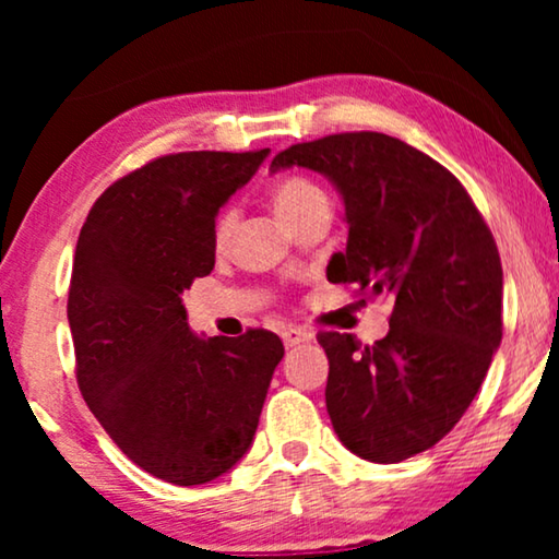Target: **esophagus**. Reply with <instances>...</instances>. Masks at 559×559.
<instances>
[{
  "mask_svg": "<svg viewBox=\"0 0 559 559\" xmlns=\"http://www.w3.org/2000/svg\"><path fill=\"white\" fill-rule=\"evenodd\" d=\"M312 338H316V335H312V333L308 331V328H295V325H289V328H285V331H282V341H285L287 348L300 346V343H310Z\"/></svg>",
  "mask_w": 559,
  "mask_h": 559,
  "instance_id": "obj_1",
  "label": "esophagus"
}]
</instances>
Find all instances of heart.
Instances as JSON below:
<instances>
[{
	"instance_id": "heart-1",
	"label": "heart",
	"mask_w": 559,
	"mask_h": 559,
	"mask_svg": "<svg viewBox=\"0 0 559 559\" xmlns=\"http://www.w3.org/2000/svg\"><path fill=\"white\" fill-rule=\"evenodd\" d=\"M318 205H328V193L318 186L316 180L287 178L274 188V209H277L280 216L285 218L289 226H293L297 218H302L308 211L318 209ZM234 228H236V211L224 209L218 213L216 226H213V239H216L218 247L228 243Z\"/></svg>"
}]
</instances>
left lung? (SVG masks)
I'll return each instance as SVG.
<instances>
[{"label":"left lung","mask_w":559,"mask_h":559,"mask_svg":"<svg viewBox=\"0 0 559 559\" xmlns=\"http://www.w3.org/2000/svg\"><path fill=\"white\" fill-rule=\"evenodd\" d=\"M308 167L346 205L348 243L328 280L389 295L384 338L318 333L325 407L350 453L400 463L453 430L501 343L499 249L471 195L425 152L379 132L293 144L270 170Z\"/></svg>","instance_id":"left-lung-1"}]
</instances>
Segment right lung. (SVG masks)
<instances>
[{
  "label": "right lung",
  "instance_id": "right-lung-1",
  "mask_svg": "<svg viewBox=\"0 0 559 559\" xmlns=\"http://www.w3.org/2000/svg\"><path fill=\"white\" fill-rule=\"evenodd\" d=\"M270 150L178 152L104 190L75 243L68 323L88 409L129 461L175 486L224 476L254 440L285 346L203 338L182 293L216 264L213 226Z\"/></svg>",
  "mask_w": 559,
  "mask_h": 559
}]
</instances>
